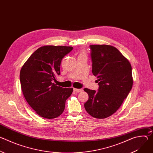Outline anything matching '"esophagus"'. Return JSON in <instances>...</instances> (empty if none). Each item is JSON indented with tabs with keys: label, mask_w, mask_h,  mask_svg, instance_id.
I'll use <instances>...</instances> for the list:
<instances>
[{
	"label": "esophagus",
	"mask_w": 153,
	"mask_h": 153,
	"mask_svg": "<svg viewBox=\"0 0 153 153\" xmlns=\"http://www.w3.org/2000/svg\"><path fill=\"white\" fill-rule=\"evenodd\" d=\"M74 91H76V92H77V93H80V92H82L83 91L82 89H77V88H74Z\"/></svg>",
	"instance_id": "obj_1"
}]
</instances>
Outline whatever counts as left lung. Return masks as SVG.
<instances>
[{"instance_id": "8db88e82", "label": "left lung", "mask_w": 153, "mask_h": 153, "mask_svg": "<svg viewBox=\"0 0 153 153\" xmlns=\"http://www.w3.org/2000/svg\"><path fill=\"white\" fill-rule=\"evenodd\" d=\"M92 72L99 86L98 91L85 88L89 98L84 106L96 119L113 114L128 96L133 86L132 68L128 60L114 47L91 45Z\"/></svg>"}]
</instances>
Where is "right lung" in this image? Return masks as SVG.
<instances>
[{
	"label": "right lung",
	"mask_w": 153,
	"mask_h": 153,
	"mask_svg": "<svg viewBox=\"0 0 153 153\" xmlns=\"http://www.w3.org/2000/svg\"><path fill=\"white\" fill-rule=\"evenodd\" d=\"M72 47L45 45L36 50L25 62L20 72L23 94L30 106L40 117H57L65 110V102L73 88H63L52 83L60 74L63 57Z\"/></svg>",
	"instance_id": "add662e5"
}]
</instances>
